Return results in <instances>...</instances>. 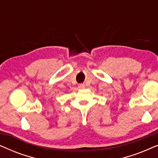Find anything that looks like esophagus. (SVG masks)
<instances>
[{"label":"esophagus","mask_w":158,"mask_h":158,"mask_svg":"<svg viewBox=\"0 0 158 158\" xmlns=\"http://www.w3.org/2000/svg\"><path fill=\"white\" fill-rule=\"evenodd\" d=\"M78 88L80 89H83V88H85V85H83V84H80L78 85Z\"/></svg>","instance_id":"34e87169"}]
</instances>
